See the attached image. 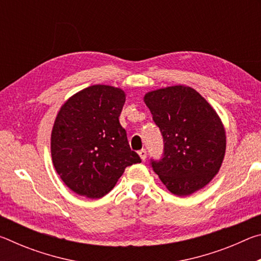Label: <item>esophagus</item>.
I'll use <instances>...</instances> for the list:
<instances>
[{
	"label": "esophagus",
	"instance_id": "obj_1",
	"mask_svg": "<svg viewBox=\"0 0 261 261\" xmlns=\"http://www.w3.org/2000/svg\"><path fill=\"white\" fill-rule=\"evenodd\" d=\"M138 154H139V156H140V159L143 161H145L146 160V156H147V152H146V149H140V151L138 152Z\"/></svg>",
	"mask_w": 261,
	"mask_h": 261
}]
</instances>
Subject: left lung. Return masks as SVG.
Here are the masks:
<instances>
[{"label": "left lung", "mask_w": 261, "mask_h": 261, "mask_svg": "<svg viewBox=\"0 0 261 261\" xmlns=\"http://www.w3.org/2000/svg\"><path fill=\"white\" fill-rule=\"evenodd\" d=\"M163 138L160 160L153 170L176 196H189L218 174L226 152V132L220 117L189 86L148 92L144 98Z\"/></svg>", "instance_id": "obj_1"}]
</instances>
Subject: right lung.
Here are the masks:
<instances>
[{"label":"right lung","instance_id":"obj_1","mask_svg":"<svg viewBox=\"0 0 261 261\" xmlns=\"http://www.w3.org/2000/svg\"><path fill=\"white\" fill-rule=\"evenodd\" d=\"M124 102L121 88L93 85L62 106L51 131V158L73 192L103 197L126 167L141 162L118 121Z\"/></svg>","mask_w":261,"mask_h":261}]
</instances>
